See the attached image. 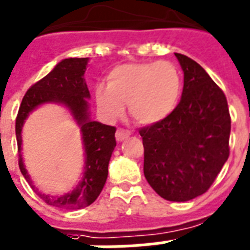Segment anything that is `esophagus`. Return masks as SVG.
<instances>
[{
  "label": "esophagus",
  "mask_w": 250,
  "mask_h": 250,
  "mask_svg": "<svg viewBox=\"0 0 250 250\" xmlns=\"http://www.w3.org/2000/svg\"><path fill=\"white\" fill-rule=\"evenodd\" d=\"M130 135V131L126 129H117L116 131V140L117 142H123Z\"/></svg>",
  "instance_id": "obj_1"
}]
</instances>
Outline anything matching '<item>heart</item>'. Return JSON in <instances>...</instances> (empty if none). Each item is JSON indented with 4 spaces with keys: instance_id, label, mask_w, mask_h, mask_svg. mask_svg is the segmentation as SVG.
Wrapping results in <instances>:
<instances>
[{
    "instance_id": "b5f03b06",
    "label": "heart",
    "mask_w": 250,
    "mask_h": 250,
    "mask_svg": "<svg viewBox=\"0 0 250 250\" xmlns=\"http://www.w3.org/2000/svg\"><path fill=\"white\" fill-rule=\"evenodd\" d=\"M183 92L180 70L170 61L126 62L115 66L107 75V86L96 89L97 106L107 120L129 113L143 125L165 120L174 112Z\"/></svg>"
}]
</instances>
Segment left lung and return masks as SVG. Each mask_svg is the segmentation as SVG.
<instances>
[{"instance_id": "obj_1", "label": "left lung", "mask_w": 250, "mask_h": 250, "mask_svg": "<svg viewBox=\"0 0 250 250\" xmlns=\"http://www.w3.org/2000/svg\"><path fill=\"white\" fill-rule=\"evenodd\" d=\"M175 56L184 71L180 102L139 134L148 184L166 201L187 202L206 193L228 161L231 119L224 92L206 70L188 56Z\"/></svg>"}]
</instances>
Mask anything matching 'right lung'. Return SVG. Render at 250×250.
Segmentation results:
<instances>
[{
    "mask_svg": "<svg viewBox=\"0 0 250 250\" xmlns=\"http://www.w3.org/2000/svg\"><path fill=\"white\" fill-rule=\"evenodd\" d=\"M85 59H65L55 66L43 79L33 84L22 98L16 117V140L19 149V167L33 189H38L27 175L21 157V130L28 113L44 103H59L72 112L81 126L83 139L86 162L83 179L73 192L63 196L41 195L49 206L63 209H79L92 204L101 194L108 175V162L116 147V127L104 125L89 119V90L86 86L84 73L88 65Z\"/></svg>",
    "mask_w": 250,
    "mask_h": 250,
    "instance_id": "right-lung-1",
    "label": "right lung"
}]
</instances>
